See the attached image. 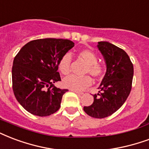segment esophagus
<instances>
[{
    "instance_id": "34e87169",
    "label": "esophagus",
    "mask_w": 149,
    "mask_h": 149,
    "mask_svg": "<svg viewBox=\"0 0 149 149\" xmlns=\"http://www.w3.org/2000/svg\"><path fill=\"white\" fill-rule=\"evenodd\" d=\"M70 90H71V91L74 92V93H77L78 95H82V94H83V93H82V92L77 91V90H73V89H70Z\"/></svg>"
}]
</instances>
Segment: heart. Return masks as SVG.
I'll return each instance as SVG.
<instances>
[{
    "instance_id": "heart-1",
    "label": "heart",
    "mask_w": 149,
    "mask_h": 149,
    "mask_svg": "<svg viewBox=\"0 0 149 149\" xmlns=\"http://www.w3.org/2000/svg\"><path fill=\"white\" fill-rule=\"evenodd\" d=\"M78 58L86 64L83 70V74H88L94 79H101L104 74L105 67L101 63L98 62L97 54L90 49H85L78 52ZM72 59L69 53H66L60 58L58 68L63 75H68L71 71ZM92 84V79L89 75L79 76L70 75L63 80V85L66 88L73 90L81 91L84 90Z\"/></svg>"
}]
</instances>
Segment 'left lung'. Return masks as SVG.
<instances>
[{
  "label": "left lung",
  "mask_w": 149,
  "mask_h": 149,
  "mask_svg": "<svg viewBox=\"0 0 149 149\" xmlns=\"http://www.w3.org/2000/svg\"><path fill=\"white\" fill-rule=\"evenodd\" d=\"M98 49L104 57L107 71L99 87V93L84 111L93 118H103L121 108L131 91L134 66L123 49L107 42H98Z\"/></svg>",
  "instance_id": "left-lung-1"
}]
</instances>
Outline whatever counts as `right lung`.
I'll use <instances>...</instances> for the list:
<instances>
[{"label":"right lung","instance_id":"1","mask_svg":"<svg viewBox=\"0 0 149 149\" xmlns=\"http://www.w3.org/2000/svg\"><path fill=\"white\" fill-rule=\"evenodd\" d=\"M74 46L68 39L33 40L20 49L12 66V89L18 102L32 115L48 116L60 108L68 89L56 88L60 58Z\"/></svg>","mask_w":149,"mask_h":149}]
</instances>
